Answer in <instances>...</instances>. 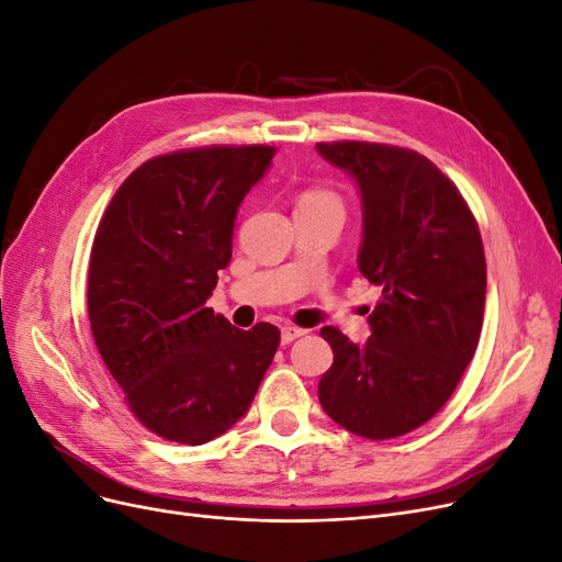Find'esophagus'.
Here are the masks:
<instances>
[{
	"instance_id": "esophagus-1",
	"label": "esophagus",
	"mask_w": 562,
	"mask_h": 562,
	"mask_svg": "<svg viewBox=\"0 0 562 562\" xmlns=\"http://www.w3.org/2000/svg\"><path fill=\"white\" fill-rule=\"evenodd\" d=\"M304 333H307V330H302V328H297V326H285V328L281 330V342H283V345H291L293 339L302 337Z\"/></svg>"
}]
</instances>
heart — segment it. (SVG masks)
<instances>
[{
	"mask_svg": "<svg viewBox=\"0 0 562 562\" xmlns=\"http://www.w3.org/2000/svg\"><path fill=\"white\" fill-rule=\"evenodd\" d=\"M297 206H339V199L328 190H321V187H307L297 196Z\"/></svg>",
	"mask_w": 562,
	"mask_h": 562,
	"instance_id": "b5f03b06",
	"label": "heart"
}]
</instances>
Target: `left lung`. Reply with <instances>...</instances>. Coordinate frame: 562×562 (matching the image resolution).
Here are the masks:
<instances>
[{
    "instance_id": "left-lung-1",
    "label": "left lung",
    "mask_w": 562,
    "mask_h": 562,
    "mask_svg": "<svg viewBox=\"0 0 562 562\" xmlns=\"http://www.w3.org/2000/svg\"><path fill=\"white\" fill-rule=\"evenodd\" d=\"M316 149L359 182V269L382 288L363 347L333 326L321 328L335 359L318 382V401L356 436L398 438L448 403L479 347L481 229L457 184L415 149L366 140Z\"/></svg>"
}]
</instances>
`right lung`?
Wrapping results in <instances>:
<instances>
[{"label": "right lung", "mask_w": 562, "mask_h": 562, "mask_svg": "<svg viewBox=\"0 0 562 562\" xmlns=\"http://www.w3.org/2000/svg\"><path fill=\"white\" fill-rule=\"evenodd\" d=\"M277 147L209 145L147 159L100 217L87 307L95 347L145 429L201 446L239 422L281 333L206 307L232 258L236 209Z\"/></svg>", "instance_id": "add662e5"}]
</instances>
